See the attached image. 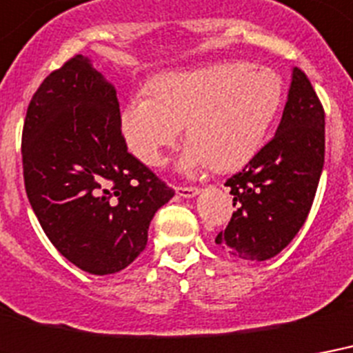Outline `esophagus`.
Wrapping results in <instances>:
<instances>
[{
  "label": "esophagus",
  "mask_w": 353,
  "mask_h": 353,
  "mask_svg": "<svg viewBox=\"0 0 353 353\" xmlns=\"http://www.w3.org/2000/svg\"><path fill=\"white\" fill-rule=\"evenodd\" d=\"M201 193L199 188H176V195L182 196V199H193Z\"/></svg>",
  "instance_id": "esophagus-1"
}]
</instances>
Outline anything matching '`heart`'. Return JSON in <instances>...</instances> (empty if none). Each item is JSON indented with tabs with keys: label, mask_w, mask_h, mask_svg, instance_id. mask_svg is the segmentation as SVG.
<instances>
[{
	"label": "heart",
	"mask_w": 353,
	"mask_h": 353,
	"mask_svg": "<svg viewBox=\"0 0 353 353\" xmlns=\"http://www.w3.org/2000/svg\"><path fill=\"white\" fill-rule=\"evenodd\" d=\"M281 97L280 75L263 65L225 62L168 73L149 84V94L136 95L123 108V138L139 162L157 168L185 127L190 145L180 169L190 174L210 165L228 171L263 145Z\"/></svg>",
	"instance_id": "heart-1"
}]
</instances>
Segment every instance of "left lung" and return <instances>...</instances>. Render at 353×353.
I'll use <instances>...</instances> for the list:
<instances>
[{
  "label": "left lung",
  "mask_w": 353,
  "mask_h": 353,
  "mask_svg": "<svg viewBox=\"0 0 353 353\" xmlns=\"http://www.w3.org/2000/svg\"><path fill=\"white\" fill-rule=\"evenodd\" d=\"M322 165L324 110L310 79L293 68L274 138L226 180L236 212L215 243L236 258H274L304 226Z\"/></svg>",
  "instance_id": "obj_1"
}]
</instances>
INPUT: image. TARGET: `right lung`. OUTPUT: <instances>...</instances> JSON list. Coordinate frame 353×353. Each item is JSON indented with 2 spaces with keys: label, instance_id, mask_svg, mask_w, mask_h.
<instances>
[{
  "label": "right lung",
  "instance_id": "1",
  "mask_svg": "<svg viewBox=\"0 0 353 353\" xmlns=\"http://www.w3.org/2000/svg\"><path fill=\"white\" fill-rule=\"evenodd\" d=\"M23 180L54 248L84 272H119L147 245L174 191L127 151L116 90L77 54L43 79L27 108Z\"/></svg>",
  "mask_w": 353,
  "mask_h": 353
}]
</instances>
